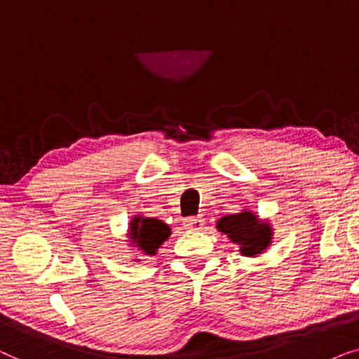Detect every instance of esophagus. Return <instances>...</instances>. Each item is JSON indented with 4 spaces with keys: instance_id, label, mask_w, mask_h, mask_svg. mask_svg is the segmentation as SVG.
Masks as SVG:
<instances>
[{
    "instance_id": "esophagus-1",
    "label": "esophagus",
    "mask_w": 359,
    "mask_h": 359,
    "mask_svg": "<svg viewBox=\"0 0 359 359\" xmlns=\"http://www.w3.org/2000/svg\"><path fill=\"white\" fill-rule=\"evenodd\" d=\"M182 224L185 229H189V231H198V229H202L205 224V219L202 217H189L184 219Z\"/></svg>"
}]
</instances>
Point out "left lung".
<instances>
[{
  "mask_svg": "<svg viewBox=\"0 0 359 359\" xmlns=\"http://www.w3.org/2000/svg\"><path fill=\"white\" fill-rule=\"evenodd\" d=\"M218 231L228 235L229 240L240 245L243 256H256L267 250L272 241V228L267 222L257 218L250 210L226 215L217 223Z\"/></svg>",
  "mask_w": 359,
  "mask_h": 359,
  "instance_id": "obj_1",
  "label": "left lung"
}]
</instances>
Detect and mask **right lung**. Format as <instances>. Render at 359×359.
<instances>
[{
    "label": "right lung",
    "instance_id": "1",
    "mask_svg": "<svg viewBox=\"0 0 359 359\" xmlns=\"http://www.w3.org/2000/svg\"><path fill=\"white\" fill-rule=\"evenodd\" d=\"M169 236L170 228L162 219L135 217L130 223V241L147 256H154Z\"/></svg>",
    "mask_w": 359,
    "mask_h": 359
}]
</instances>
